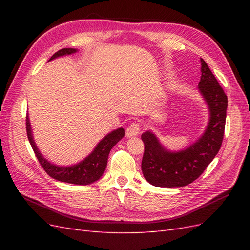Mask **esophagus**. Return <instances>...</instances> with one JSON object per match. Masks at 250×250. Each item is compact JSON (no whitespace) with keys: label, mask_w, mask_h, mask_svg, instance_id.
<instances>
[{"label":"esophagus","mask_w":250,"mask_h":250,"mask_svg":"<svg viewBox=\"0 0 250 250\" xmlns=\"http://www.w3.org/2000/svg\"><path fill=\"white\" fill-rule=\"evenodd\" d=\"M141 130L140 125L138 123H132L131 125L128 126L126 129V137L127 138H132V137H137Z\"/></svg>","instance_id":"obj_1"}]
</instances>
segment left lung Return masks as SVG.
Returning <instances> with one entry per match:
<instances>
[{
	"mask_svg": "<svg viewBox=\"0 0 250 250\" xmlns=\"http://www.w3.org/2000/svg\"><path fill=\"white\" fill-rule=\"evenodd\" d=\"M198 90L206 101L209 118L201 137L186 149L171 151L152 131L142 134L145 145L142 171L149 184L160 188H180L197 179L220 150L228 109V97L201 58Z\"/></svg>",
	"mask_w": 250,
	"mask_h": 250,
	"instance_id": "obj_1",
	"label": "left lung"
}]
</instances>
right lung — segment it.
I'll return each instance as SVG.
<instances>
[{
	"mask_svg": "<svg viewBox=\"0 0 250 250\" xmlns=\"http://www.w3.org/2000/svg\"><path fill=\"white\" fill-rule=\"evenodd\" d=\"M76 52H78L77 49H62L56 52L55 54L49 59V62L57 57L74 54V53ZM26 128L30 145H31L37 160H39L40 164L42 165V167L49 174V176L58 181H62V183L81 186L90 185L95 183L98 179H100L105 169H106L108 154L111 148L115 146L125 134V131L122 127L118 128L116 130H112L111 132L105 135V137L97 144V146L94 148V150L84 158V160H82L78 164H75L72 166H57L46 160L39 150V148H37L34 142L32 128L31 124H30L28 115L26 117Z\"/></svg>",
	"mask_w": 250,
	"mask_h": 250,
	"instance_id": "1",
	"label": "right lung"
}]
</instances>
